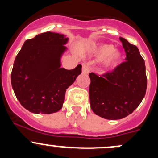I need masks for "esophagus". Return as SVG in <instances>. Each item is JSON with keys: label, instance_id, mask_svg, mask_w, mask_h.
Returning a JSON list of instances; mask_svg holds the SVG:
<instances>
[{"label": "esophagus", "instance_id": "1", "mask_svg": "<svg viewBox=\"0 0 158 158\" xmlns=\"http://www.w3.org/2000/svg\"><path fill=\"white\" fill-rule=\"evenodd\" d=\"M82 72L84 74H88L89 72H90V66H89V64H86V63L82 64Z\"/></svg>", "mask_w": 158, "mask_h": 158}]
</instances>
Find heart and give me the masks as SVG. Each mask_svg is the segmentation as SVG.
Segmentation results:
<instances>
[{"instance_id": "heart-1", "label": "heart", "mask_w": 158, "mask_h": 158, "mask_svg": "<svg viewBox=\"0 0 158 158\" xmlns=\"http://www.w3.org/2000/svg\"><path fill=\"white\" fill-rule=\"evenodd\" d=\"M92 52L98 58L103 59L102 66L110 69L115 66L122 58V53L118 49H114L111 44H101L92 48Z\"/></svg>"}]
</instances>
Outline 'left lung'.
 <instances>
[{"label":"left lung","mask_w":158,"mask_h":158,"mask_svg":"<svg viewBox=\"0 0 158 158\" xmlns=\"http://www.w3.org/2000/svg\"><path fill=\"white\" fill-rule=\"evenodd\" d=\"M125 62L110 73H89V99L93 112L109 120L125 118L138 108L147 89L144 60L138 47L120 37Z\"/></svg>","instance_id":"1"}]
</instances>
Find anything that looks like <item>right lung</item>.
<instances>
[{
    "instance_id": "1",
    "label": "right lung",
    "mask_w": 158,
    "mask_h": 158,
    "mask_svg": "<svg viewBox=\"0 0 158 158\" xmlns=\"http://www.w3.org/2000/svg\"><path fill=\"white\" fill-rule=\"evenodd\" d=\"M65 35L40 33L24 42L16 56L11 85L21 106L35 114H51L63 107L66 89L82 73V66L61 68L60 59L66 50Z\"/></svg>"
}]
</instances>
